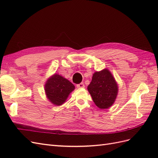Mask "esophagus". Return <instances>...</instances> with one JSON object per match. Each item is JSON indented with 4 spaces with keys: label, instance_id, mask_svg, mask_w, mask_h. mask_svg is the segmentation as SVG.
<instances>
[{
    "label": "esophagus",
    "instance_id": "esophagus-1",
    "mask_svg": "<svg viewBox=\"0 0 158 158\" xmlns=\"http://www.w3.org/2000/svg\"><path fill=\"white\" fill-rule=\"evenodd\" d=\"M76 86H77L78 88H84L85 85H84V84L83 83H80V84L76 85Z\"/></svg>",
    "mask_w": 158,
    "mask_h": 158
}]
</instances>
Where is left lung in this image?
<instances>
[{
    "instance_id": "8db88e82",
    "label": "left lung",
    "mask_w": 158,
    "mask_h": 158,
    "mask_svg": "<svg viewBox=\"0 0 158 158\" xmlns=\"http://www.w3.org/2000/svg\"><path fill=\"white\" fill-rule=\"evenodd\" d=\"M94 102L102 109L111 107L116 99L117 84L113 75L107 69L96 72L88 86Z\"/></svg>"
}]
</instances>
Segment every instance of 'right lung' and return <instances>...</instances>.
<instances>
[{
    "instance_id": "obj_1",
    "label": "right lung",
    "mask_w": 158,
    "mask_h": 158,
    "mask_svg": "<svg viewBox=\"0 0 158 158\" xmlns=\"http://www.w3.org/2000/svg\"><path fill=\"white\" fill-rule=\"evenodd\" d=\"M45 92L50 102L60 106L67 99L70 93L74 89V84L59 74H55L45 84Z\"/></svg>"
}]
</instances>
